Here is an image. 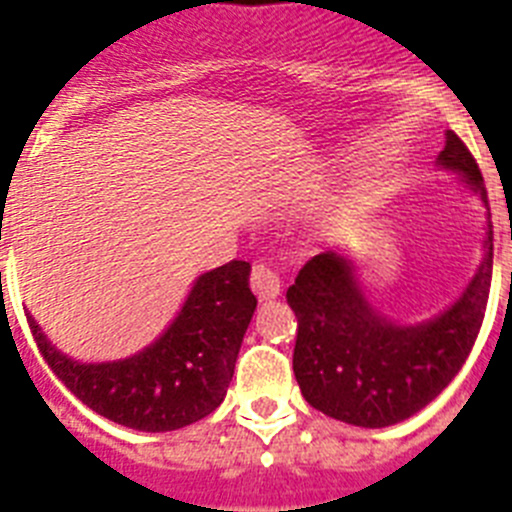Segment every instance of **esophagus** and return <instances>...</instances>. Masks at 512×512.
Instances as JSON below:
<instances>
[{"instance_id": "1", "label": "esophagus", "mask_w": 512, "mask_h": 512, "mask_svg": "<svg viewBox=\"0 0 512 512\" xmlns=\"http://www.w3.org/2000/svg\"><path fill=\"white\" fill-rule=\"evenodd\" d=\"M251 289L259 300H274L282 292L277 271L269 269L266 264H256L251 269Z\"/></svg>"}]
</instances>
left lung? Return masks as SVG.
<instances>
[{
	"instance_id": "8db88e82",
	"label": "left lung",
	"mask_w": 512,
	"mask_h": 512,
	"mask_svg": "<svg viewBox=\"0 0 512 512\" xmlns=\"http://www.w3.org/2000/svg\"><path fill=\"white\" fill-rule=\"evenodd\" d=\"M438 164L454 169L487 207L482 171L451 130ZM490 282L492 225L485 261L467 292L443 315L420 325L382 318L366 302L346 256H312L287 289L297 315L292 369L302 397L320 413L361 428H384L415 415L449 387L467 361L485 320Z\"/></svg>"
}]
</instances>
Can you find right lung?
Listing matches in <instances>:
<instances>
[{
    "instance_id": "1",
    "label": "right lung",
    "mask_w": 512,
    "mask_h": 512,
    "mask_svg": "<svg viewBox=\"0 0 512 512\" xmlns=\"http://www.w3.org/2000/svg\"><path fill=\"white\" fill-rule=\"evenodd\" d=\"M248 271L246 261H230L202 274L164 336L122 361L79 364L43 336L33 315L27 323L45 364L87 408L135 431H176L207 418L228 392L256 310Z\"/></svg>"
}]
</instances>
